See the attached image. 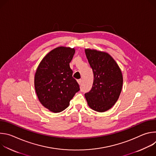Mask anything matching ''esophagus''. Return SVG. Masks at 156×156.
<instances>
[{
    "label": "esophagus",
    "mask_w": 156,
    "mask_h": 156,
    "mask_svg": "<svg viewBox=\"0 0 156 156\" xmlns=\"http://www.w3.org/2000/svg\"><path fill=\"white\" fill-rule=\"evenodd\" d=\"M77 81H78V84H81V83H82V80H81V79H79V80H77Z\"/></svg>",
    "instance_id": "1"
}]
</instances>
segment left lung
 Here are the masks:
<instances>
[{
  "label": "left lung",
  "mask_w": 156,
  "mask_h": 156,
  "mask_svg": "<svg viewBox=\"0 0 156 156\" xmlns=\"http://www.w3.org/2000/svg\"><path fill=\"white\" fill-rule=\"evenodd\" d=\"M94 74L93 87L84 96L88 105L99 112L108 110L117 101L122 91L123 76L119 65L108 54L85 49Z\"/></svg>",
  "instance_id": "left-lung-1"
}]
</instances>
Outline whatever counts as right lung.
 Wrapping results in <instances>:
<instances>
[{"label": "right lung", "instance_id": "obj_1", "mask_svg": "<svg viewBox=\"0 0 156 156\" xmlns=\"http://www.w3.org/2000/svg\"><path fill=\"white\" fill-rule=\"evenodd\" d=\"M75 52L74 48L58 47L43 58L36 70L34 87L37 98L52 112H60L67 108L80 90L70 67Z\"/></svg>", "mask_w": 156, "mask_h": 156}]
</instances>
